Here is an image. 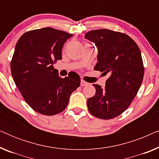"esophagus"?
I'll list each match as a JSON object with an SVG mask.
<instances>
[{
    "mask_svg": "<svg viewBox=\"0 0 159 159\" xmlns=\"http://www.w3.org/2000/svg\"><path fill=\"white\" fill-rule=\"evenodd\" d=\"M80 84H81V86H87L88 84V82H85L84 81V80H81V83H80Z\"/></svg>",
    "mask_w": 159,
    "mask_h": 159,
    "instance_id": "34e87169",
    "label": "esophagus"
}]
</instances>
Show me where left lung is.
<instances>
[{"mask_svg": "<svg viewBox=\"0 0 159 159\" xmlns=\"http://www.w3.org/2000/svg\"><path fill=\"white\" fill-rule=\"evenodd\" d=\"M84 38L98 48L95 70L110 74L104 88L93 84L95 94L87 101L88 108L97 118H115L129 107L142 84L144 66L140 50L127 34L109 30H92Z\"/></svg>", "mask_w": 159, "mask_h": 159, "instance_id": "obj_1", "label": "left lung"}]
</instances>
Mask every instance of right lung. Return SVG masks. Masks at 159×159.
<instances>
[{"instance_id":"right-lung-1","label":"right lung","mask_w":159,"mask_h":159,"mask_svg":"<svg viewBox=\"0 0 159 159\" xmlns=\"http://www.w3.org/2000/svg\"><path fill=\"white\" fill-rule=\"evenodd\" d=\"M72 36L53 28H42L25 32L15 47L11 61L13 79L26 103L41 114L62 112L80 85L79 75L61 78L53 66L62 58L64 44Z\"/></svg>"}]
</instances>
